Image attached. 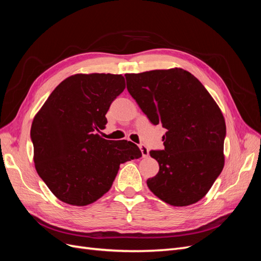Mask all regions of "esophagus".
I'll use <instances>...</instances> for the list:
<instances>
[{"label":"esophagus","mask_w":261,"mask_h":261,"mask_svg":"<svg viewBox=\"0 0 261 261\" xmlns=\"http://www.w3.org/2000/svg\"><path fill=\"white\" fill-rule=\"evenodd\" d=\"M139 148H140V151H141V154H143V156H148L149 155V149L145 146V145H139Z\"/></svg>","instance_id":"obj_1"}]
</instances>
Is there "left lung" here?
I'll return each mask as SVG.
<instances>
[{"mask_svg": "<svg viewBox=\"0 0 261 261\" xmlns=\"http://www.w3.org/2000/svg\"><path fill=\"white\" fill-rule=\"evenodd\" d=\"M127 90L152 124L167 129L164 149L151 150L159 172L147 179L158 198L175 207L202 199L224 167L222 112L203 85L183 68L126 74Z\"/></svg>", "mask_w": 261, "mask_h": 261, "instance_id": "obj_1", "label": "left lung"}]
</instances>
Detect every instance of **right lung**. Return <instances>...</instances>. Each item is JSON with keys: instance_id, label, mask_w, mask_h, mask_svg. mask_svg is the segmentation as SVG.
Wrapping results in <instances>:
<instances>
[{"instance_id": "1", "label": "right lung", "mask_w": 261, "mask_h": 261, "mask_svg": "<svg viewBox=\"0 0 261 261\" xmlns=\"http://www.w3.org/2000/svg\"><path fill=\"white\" fill-rule=\"evenodd\" d=\"M125 89L122 75L75 74L63 81L35 115L30 136L37 173L53 195L72 206H87L111 188L120 164L141 156L127 140H108L112 101Z\"/></svg>"}]
</instances>
